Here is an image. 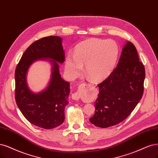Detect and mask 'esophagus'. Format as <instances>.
<instances>
[{
    "label": "esophagus",
    "mask_w": 158,
    "mask_h": 158,
    "mask_svg": "<svg viewBox=\"0 0 158 158\" xmlns=\"http://www.w3.org/2000/svg\"><path fill=\"white\" fill-rule=\"evenodd\" d=\"M82 86L84 87V88H88V87L91 86V84H83ZM72 97H73V99L76 100V101H78L80 99V94L78 92H76V93L73 94L72 95Z\"/></svg>",
    "instance_id": "obj_1"
}]
</instances>
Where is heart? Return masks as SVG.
<instances>
[{
	"mask_svg": "<svg viewBox=\"0 0 158 158\" xmlns=\"http://www.w3.org/2000/svg\"><path fill=\"white\" fill-rule=\"evenodd\" d=\"M119 47L112 40L89 39L80 42L75 48L74 56L65 59V70L70 78L80 74L85 66L86 75L94 81H100L112 72L117 61Z\"/></svg>",
	"mask_w": 158,
	"mask_h": 158,
	"instance_id": "obj_1",
	"label": "heart"
}]
</instances>
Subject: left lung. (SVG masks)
I'll return each instance as SVG.
<instances>
[{
  "instance_id": "left-lung-1",
  "label": "left lung",
  "mask_w": 158,
  "mask_h": 158,
  "mask_svg": "<svg viewBox=\"0 0 158 158\" xmlns=\"http://www.w3.org/2000/svg\"><path fill=\"white\" fill-rule=\"evenodd\" d=\"M145 69L133 43L127 42L117 67L98 84L99 94L95 114L89 119L95 126L106 128L126 119L143 97Z\"/></svg>"
}]
</instances>
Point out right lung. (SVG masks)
Returning a JSON list of instances; mask_svg holds the SVG:
<instances>
[{
    "instance_id": "1",
    "label": "right lung",
    "mask_w": 158,
    "mask_h": 158,
    "mask_svg": "<svg viewBox=\"0 0 158 158\" xmlns=\"http://www.w3.org/2000/svg\"><path fill=\"white\" fill-rule=\"evenodd\" d=\"M39 59L50 60L52 64V72L47 89L35 94L28 88L26 75L30 65ZM64 61L61 38L50 36L36 40L27 48L16 67V103L24 117L37 127L50 129L60 126L64 120V108L69 103L70 91V83L61 78L57 63H63Z\"/></svg>"
}]
</instances>
